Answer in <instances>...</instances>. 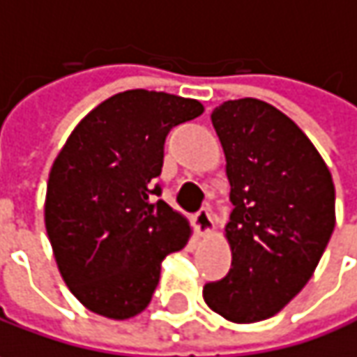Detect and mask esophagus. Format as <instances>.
<instances>
[{
    "label": "esophagus",
    "mask_w": 357,
    "mask_h": 357,
    "mask_svg": "<svg viewBox=\"0 0 357 357\" xmlns=\"http://www.w3.org/2000/svg\"><path fill=\"white\" fill-rule=\"evenodd\" d=\"M194 225L195 231L199 236H209L213 231V220H211V213L208 209H199L194 215Z\"/></svg>",
    "instance_id": "34e87169"
}]
</instances>
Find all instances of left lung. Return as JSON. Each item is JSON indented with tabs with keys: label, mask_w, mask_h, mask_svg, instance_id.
<instances>
[{
	"label": "left lung",
	"mask_w": 357,
	"mask_h": 357,
	"mask_svg": "<svg viewBox=\"0 0 357 357\" xmlns=\"http://www.w3.org/2000/svg\"><path fill=\"white\" fill-rule=\"evenodd\" d=\"M211 123L231 188V268L204 286V300L222 318L254 324L275 316L312 278L335 225V188L307 135L270 103L224 101Z\"/></svg>",
	"instance_id": "obj_1"
}]
</instances>
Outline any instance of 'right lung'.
<instances>
[{
	"label": "right lung",
	"instance_id": "1",
	"mask_svg": "<svg viewBox=\"0 0 357 357\" xmlns=\"http://www.w3.org/2000/svg\"><path fill=\"white\" fill-rule=\"evenodd\" d=\"M204 114L197 100L130 89L91 109L57 153L45 194V229L59 273L89 312L142 314L163 257L192 236L163 199V144L172 128Z\"/></svg>",
	"mask_w": 357,
	"mask_h": 357
}]
</instances>
